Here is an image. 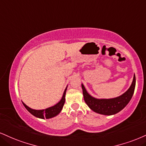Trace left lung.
<instances>
[{"label":"left lung","mask_w":146,"mask_h":146,"mask_svg":"<svg viewBox=\"0 0 146 146\" xmlns=\"http://www.w3.org/2000/svg\"><path fill=\"white\" fill-rule=\"evenodd\" d=\"M135 87V76L134 75L132 84L129 90L122 95L110 99H97L91 96L87 92L85 87L82 84L84 99L86 103L92 111L103 115H113L118 113L129 103L134 93Z\"/></svg>","instance_id":"obj_1"}]
</instances>
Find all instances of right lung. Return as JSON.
<instances>
[{"label":"right lung","instance_id":"add662e5","mask_svg":"<svg viewBox=\"0 0 146 146\" xmlns=\"http://www.w3.org/2000/svg\"><path fill=\"white\" fill-rule=\"evenodd\" d=\"M66 88L65 90H64V93H63L62 99L60 101L59 103H58L57 104L54 105V106L47 108L45 109V110H33V109L29 108V107H28L26 104H24V103H22L23 105H24V106L26 108V110H27L31 114H33V115H35V117H39V118H42V119L51 118V117H53L54 116H56V115H57L61 111V110H62L63 105H64V102H65V94H66Z\"/></svg>","mask_w":146,"mask_h":146}]
</instances>
